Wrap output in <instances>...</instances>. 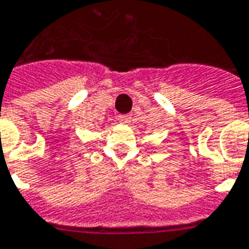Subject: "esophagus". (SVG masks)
<instances>
[{"mask_svg": "<svg viewBox=\"0 0 249 249\" xmlns=\"http://www.w3.org/2000/svg\"><path fill=\"white\" fill-rule=\"evenodd\" d=\"M118 119H119V122H122V123H126V124H127V123L131 122V115H128V114L119 115V118H118Z\"/></svg>", "mask_w": 249, "mask_h": 249, "instance_id": "1", "label": "esophagus"}]
</instances>
